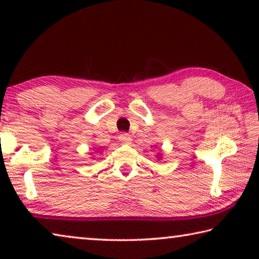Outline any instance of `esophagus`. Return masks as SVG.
I'll return each mask as SVG.
<instances>
[{
	"label": "esophagus",
	"mask_w": 259,
	"mask_h": 259,
	"mask_svg": "<svg viewBox=\"0 0 259 259\" xmlns=\"http://www.w3.org/2000/svg\"><path fill=\"white\" fill-rule=\"evenodd\" d=\"M119 140L121 141L122 144H131V141H132V137H131L128 133H122L120 134Z\"/></svg>",
	"instance_id": "obj_1"
}]
</instances>
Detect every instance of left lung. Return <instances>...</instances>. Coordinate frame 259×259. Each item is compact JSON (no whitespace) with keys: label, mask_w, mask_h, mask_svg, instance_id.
Returning <instances> with one entry per match:
<instances>
[{"label":"left lung","mask_w":259,"mask_h":259,"mask_svg":"<svg viewBox=\"0 0 259 259\" xmlns=\"http://www.w3.org/2000/svg\"><path fill=\"white\" fill-rule=\"evenodd\" d=\"M159 155H160V154H159Z\"/></svg>","instance_id":"obj_1"}]
</instances>
